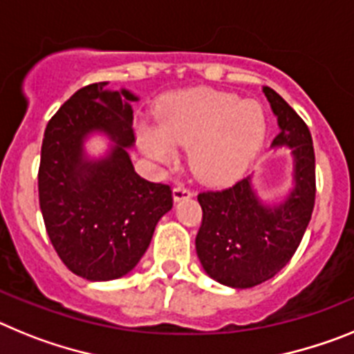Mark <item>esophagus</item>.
Returning a JSON list of instances; mask_svg holds the SVG:
<instances>
[{"label": "esophagus", "mask_w": 354, "mask_h": 354, "mask_svg": "<svg viewBox=\"0 0 354 354\" xmlns=\"http://www.w3.org/2000/svg\"><path fill=\"white\" fill-rule=\"evenodd\" d=\"M173 196H174V201H181V199H187L192 196V190L185 185H176L173 190Z\"/></svg>", "instance_id": "obj_1"}]
</instances>
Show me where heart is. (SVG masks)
Wrapping results in <instances>:
<instances>
[{
	"label": "heart",
	"mask_w": 354,
	"mask_h": 354,
	"mask_svg": "<svg viewBox=\"0 0 354 354\" xmlns=\"http://www.w3.org/2000/svg\"><path fill=\"white\" fill-rule=\"evenodd\" d=\"M266 137L260 104L230 92L198 87L169 96L156 128L140 130V146L160 164L174 160L173 146H189V167L207 183H226L244 173Z\"/></svg>",
	"instance_id": "obj_1"
}]
</instances>
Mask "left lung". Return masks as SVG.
<instances>
[{"label": "left lung", "mask_w": 354, "mask_h": 354, "mask_svg": "<svg viewBox=\"0 0 354 354\" xmlns=\"http://www.w3.org/2000/svg\"><path fill=\"white\" fill-rule=\"evenodd\" d=\"M279 133L272 146H290L296 187L287 201L269 208L258 201L250 178L199 192L203 219L196 251L203 269L219 283L250 288L270 279L296 253L315 205V153L308 126L270 87H263Z\"/></svg>", "instance_id": "8db88e82"}]
</instances>
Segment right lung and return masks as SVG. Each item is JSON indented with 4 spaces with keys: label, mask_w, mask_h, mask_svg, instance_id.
<instances>
[{
    "label": "right lung",
    "mask_w": 354,
    "mask_h": 354,
    "mask_svg": "<svg viewBox=\"0 0 354 354\" xmlns=\"http://www.w3.org/2000/svg\"><path fill=\"white\" fill-rule=\"evenodd\" d=\"M104 82L76 91L46 126L39 165V203L55 251L75 274L109 281L128 274L158 219L173 208L167 183L135 173L126 147L135 142L128 91H103ZM109 135V159L87 162L81 144L91 131Z\"/></svg>",
    "instance_id": "right-lung-1"
}]
</instances>
